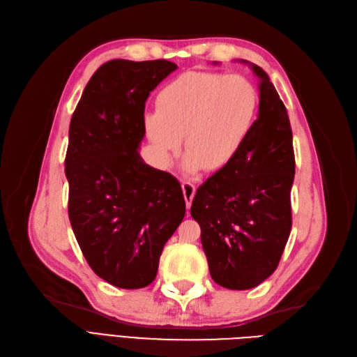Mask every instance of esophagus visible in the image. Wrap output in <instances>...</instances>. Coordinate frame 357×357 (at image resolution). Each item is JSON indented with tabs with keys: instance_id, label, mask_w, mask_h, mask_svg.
Here are the masks:
<instances>
[{
	"instance_id": "1",
	"label": "esophagus",
	"mask_w": 357,
	"mask_h": 357,
	"mask_svg": "<svg viewBox=\"0 0 357 357\" xmlns=\"http://www.w3.org/2000/svg\"><path fill=\"white\" fill-rule=\"evenodd\" d=\"M181 189H183V195H185L186 207H188V208H190L192 199H193V197H195V190H197V188H195V185H193V183H190V181L185 180V181H181Z\"/></svg>"
}]
</instances>
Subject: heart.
Instances as JSON below:
<instances>
[{"mask_svg":"<svg viewBox=\"0 0 357 357\" xmlns=\"http://www.w3.org/2000/svg\"><path fill=\"white\" fill-rule=\"evenodd\" d=\"M158 112L144 116V128L159 156L168 160L185 137V165L220 171L240 153L259 110L256 86L240 74L188 71L158 95Z\"/></svg>","mask_w":357,"mask_h":357,"instance_id":"heart-1","label":"heart"}]
</instances>
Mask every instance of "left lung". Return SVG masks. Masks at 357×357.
<instances>
[{
	"instance_id": "8db88e82",
	"label": "left lung",
	"mask_w": 357,
	"mask_h": 357,
	"mask_svg": "<svg viewBox=\"0 0 357 357\" xmlns=\"http://www.w3.org/2000/svg\"><path fill=\"white\" fill-rule=\"evenodd\" d=\"M250 68L259 82L253 131L231 164L197 189L190 207L211 278L232 290L256 287L275 271L291 229L295 155L287 110L268 74Z\"/></svg>"
}]
</instances>
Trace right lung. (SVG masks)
Returning <instances> with one entry per match:
<instances>
[{"label": "right lung", "mask_w": 357, "mask_h": 357, "mask_svg": "<svg viewBox=\"0 0 357 357\" xmlns=\"http://www.w3.org/2000/svg\"><path fill=\"white\" fill-rule=\"evenodd\" d=\"M177 68L165 59H113L93 73L71 117L68 215L92 271L116 287L153 282L165 243L186 213L181 186L138 153L144 107Z\"/></svg>", "instance_id": "add662e5"}]
</instances>
